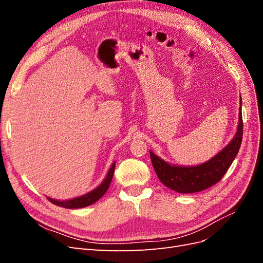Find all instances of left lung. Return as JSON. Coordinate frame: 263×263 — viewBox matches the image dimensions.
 <instances>
[{"label": "left lung", "instance_id": "obj_1", "mask_svg": "<svg viewBox=\"0 0 263 263\" xmlns=\"http://www.w3.org/2000/svg\"><path fill=\"white\" fill-rule=\"evenodd\" d=\"M241 99L239 108V124L237 133L229 144L214 156L209 161L202 164L185 166L170 164L163 159L150 151L151 162L157 176L163 184L179 193H195L211 187L224 177L230 164L239 151L242 140V115Z\"/></svg>", "mask_w": 263, "mask_h": 263}]
</instances>
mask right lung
<instances>
[{
	"label": "right lung",
	"mask_w": 263,
	"mask_h": 263,
	"mask_svg": "<svg viewBox=\"0 0 263 263\" xmlns=\"http://www.w3.org/2000/svg\"><path fill=\"white\" fill-rule=\"evenodd\" d=\"M114 170H115V162H113L112 166H110V169L108 170L106 177L103 181L101 184L97 187L92 190L91 192L86 193L84 195L81 196H78L74 198H71V200H67V201H59V200H53L51 197L47 196L48 200L54 204V205H58L61 206V208H65V209H82V208H86V206L92 205L94 204L97 201H99L100 198L106 193V191L110 184V182H112L113 179V174H114Z\"/></svg>",
	"instance_id": "obj_1"
}]
</instances>
